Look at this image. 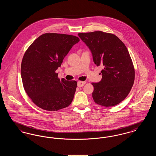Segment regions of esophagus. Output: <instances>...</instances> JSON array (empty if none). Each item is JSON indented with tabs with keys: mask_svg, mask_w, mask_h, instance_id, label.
I'll list each match as a JSON object with an SVG mask.
<instances>
[{
	"mask_svg": "<svg viewBox=\"0 0 156 156\" xmlns=\"http://www.w3.org/2000/svg\"><path fill=\"white\" fill-rule=\"evenodd\" d=\"M85 84V81H78V87H83L84 85Z\"/></svg>",
	"mask_w": 156,
	"mask_h": 156,
	"instance_id": "obj_1",
	"label": "esophagus"
}]
</instances>
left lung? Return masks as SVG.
<instances>
[{
    "instance_id": "obj_1",
    "label": "left lung",
    "mask_w": 156,
    "mask_h": 156,
    "mask_svg": "<svg viewBox=\"0 0 156 156\" xmlns=\"http://www.w3.org/2000/svg\"><path fill=\"white\" fill-rule=\"evenodd\" d=\"M78 36L89 47L97 66L104 67L101 81L92 83L94 101L105 107L120 103L129 94L135 76L126 45L116 35L102 31L81 33Z\"/></svg>"
}]
</instances>
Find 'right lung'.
Returning a JSON list of instances; mask_svg holds the SVG:
<instances>
[{
  "instance_id": "add662e5",
  "label": "right lung",
  "mask_w": 156,
  "mask_h": 156,
  "mask_svg": "<svg viewBox=\"0 0 156 156\" xmlns=\"http://www.w3.org/2000/svg\"><path fill=\"white\" fill-rule=\"evenodd\" d=\"M80 38L73 35L45 33L36 38L24 54L21 64L23 85L32 102L48 111L71 104L77 82L59 80L56 69Z\"/></svg>"
}]
</instances>
